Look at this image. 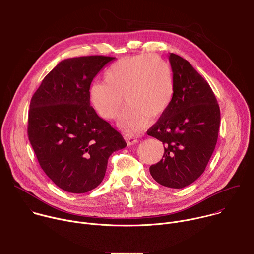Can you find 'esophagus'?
Instances as JSON below:
<instances>
[{
  "label": "esophagus",
  "mask_w": 254,
  "mask_h": 254,
  "mask_svg": "<svg viewBox=\"0 0 254 254\" xmlns=\"http://www.w3.org/2000/svg\"><path fill=\"white\" fill-rule=\"evenodd\" d=\"M125 139H126V141H127L128 146H131V144H134V143L137 142L136 137L131 136V135H125Z\"/></svg>",
  "instance_id": "34e87169"
}]
</instances>
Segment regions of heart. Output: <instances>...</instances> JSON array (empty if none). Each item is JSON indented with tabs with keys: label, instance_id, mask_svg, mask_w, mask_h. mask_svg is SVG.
Returning a JSON list of instances; mask_svg holds the SVG:
<instances>
[{
	"label": "heart",
	"instance_id": "b5f03b06",
	"mask_svg": "<svg viewBox=\"0 0 254 254\" xmlns=\"http://www.w3.org/2000/svg\"><path fill=\"white\" fill-rule=\"evenodd\" d=\"M104 81H96L89 86V102L100 118L114 120L121 111L125 96L127 106L118 125L128 133H137L147 127L150 119L163 116L175 92L171 66L152 54L118 60L106 70Z\"/></svg>",
	"mask_w": 254,
	"mask_h": 254
}]
</instances>
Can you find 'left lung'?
<instances>
[{
    "label": "left lung",
    "instance_id": "left-lung-1",
    "mask_svg": "<svg viewBox=\"0 0 254 254\" xmlns=\"http://www.w3.org/2000/svg\"><path fill=\"white\" fill-rule=\"evenodd\" d=\"M175 92L168 110L148 130L164 143L163 159L150 167L159 184L184 188L203 174L214 152L220 110L207 81L184 58L169 56Z\"/></svg>",
    "mask_w": 254,
    "mask_h": 254
}]
</instances>
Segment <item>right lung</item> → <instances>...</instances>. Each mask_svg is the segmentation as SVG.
Masks as SVG:
<instances>
[{
  "instance_id": "1",
  "label": "right lung",
  "mask_w": 254,
  "mask_h": 254,
  "mask_svg": "<svg viewBox=\"0 0 254 254\" xmlns=\"http://www.w3.org/2000/svg\"><path fill=\"white\" fill-rule=\"evenodd\" d=\"M116 57L82 56L60 61L30 102L28 136L45 174L74 194L96 188L110 156L127 147L123 135L90 106L88 88Z\"/></svg>"
}]
</instances>
